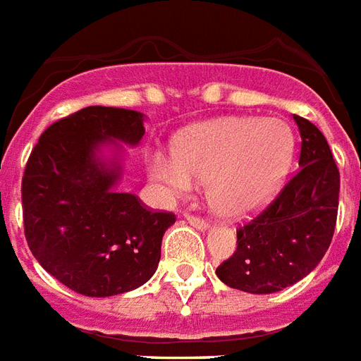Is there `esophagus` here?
Masks as SVG:
<instances>
[{
  "instance_id": "esophagus-1",
  "label": "esophagus",
  "mask_w": 361,
  "mask_h": 361,
  "mask_svg": "<svg viewBox=\"0 0 361 361\" xmlns=\"http://www.w3.org/2000/svg\"><path fill=\"white\" fill-rule=\"evenodd\" d=\"M184 219L190 223L192 227H196L198 231H206L207 223L202 217H196V215H190V213H184Z\"/></svg>"
}]
</instances>
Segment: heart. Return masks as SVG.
Segmentation results:
<instances>
[{"label": "heart", "instance_id": "1", "mask_svg": "<svg viewBox=\"0 0 361 361\" xmlns=\"http://www.w3.org/2000/svg\"><path fill=\"white\" fill-rule=\"evenodd\" d=\"M296 138L285 121L221 119L192 128L175 142V157L154 155L149 177L171 194L206 183L213 212L231 221L264 209L283 188L294 163Z\"/></svg>", "mask_w": 361, "mask_h": 361}]
</instances>
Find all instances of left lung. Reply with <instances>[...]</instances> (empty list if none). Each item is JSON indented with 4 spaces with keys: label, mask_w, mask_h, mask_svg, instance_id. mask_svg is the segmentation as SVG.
Returning <instances> with one entry per match:
<instances>
[{
    "label": "left lung",
    "mask_w": 361,
    "mask_h": 361,
    "mask_svg": "<svg viewBox=\"0 0 361 361\" xmlns=\"http://www.w3.org/2000/svg\"><path fill=\"white\" fill-rule=\"evenodd\" d=\"M292 117L302 138L300 171L262 215L236 231V252L215 271L236 290L273 294L296 285L317 267L335 233L336 163L319 128Z\"/></svg>",
    "instance_id": "left-lung-1"
}]
</instances>
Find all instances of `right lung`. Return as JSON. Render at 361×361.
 <instances>
[{"label": "right lung", "mask_w": 361, "mask_h": 361, "mask_svg": "<svg viewBox=\"0 0 361 361\" xmlns=\"http://www.w3.org/2000/svg\"><path fill=\"white\" fill-rule=\"evenodd\" d=\"M146 115L90 105L46 128L23 177L25 235L32 256L71 290L105 298L154 277L173 213H154L119 190L126 149Z\"/></svg>", "instance_id": "obj_1"}]
</instances>
